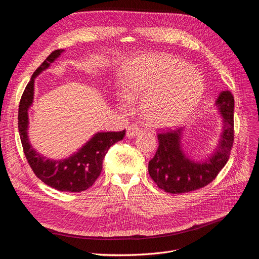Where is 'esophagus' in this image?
<instances>
[{"label":"esophagus","instance_id":"obj_1","mask_svg":"<svg viewBox=\"0 0 259 259\" xmlns=\"http://www.w3.org/2000/svg\"><path fill=\"white\" fill-rule=\"evenodd\" d=\"M140 133H141V130L137 125H135V124H132V125L127 126L126 128V137L134 138L135 136L139 135Z\"/></svg>","mask_w":259,"mask_h":259}]
</instances>
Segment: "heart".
<instances>
[{
  "label": "heart",
  "instance_id": "heart-1",
  "mask_svg": "<svg viewBox=\"0 0 259 259\" xmlns=\"http://www.w3.org/2000/svg\"><path fill=\"white\" fill-rule=\"evenodd\" d=\"M122 95L117 105L131 110L132 102L141 98L140 110L151 126L174 127L187 120L204 94L198 72L183 60L162 54H146L130 60L121 70Z\"/></svg>",
  "mask_w": 259,
  "mask_h": 259
}]
</instances>
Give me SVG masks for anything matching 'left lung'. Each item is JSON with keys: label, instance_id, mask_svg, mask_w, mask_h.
<instances>
[{"label": "left lung", "instance_id": "8db88e82", "mask_svg": "<svg viewBox=\"0 0 259 259\" xmlns=\"http://www.w3.org/2000/svg\"><path fill=\"white\" fill-rule=\"evenodd\" d=\"M221 116V134L212 153L198 159L184 149L185 127L159 134L158 149L149 161V173L158 187L169 193H185L208 185L230 158L234 141V97L221 91L214 102Z\"/></svg>", "mask_w": 259, "mask_h": 259}]
</instances>
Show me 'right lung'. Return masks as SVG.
Instances as JSON below:
<instances>
[{"instance_id": "obj_1", "label": "right lung", "mask_w": 259, "mask_h": 259, "mask_svg": "<svg viewBox=\"0 0 259 259\" xmlns=\"http://www.w3.org/2000/svg\"><path fill=\"white\" fill-rule=\"evenodd\" d=\"M64 52L63 49L51 53L30 77L20 101L18 127L25 157L37 178L59 191L80 192L91 187L100 177L106 153L112 144L123 139L125 130L122 132H97L76 152L61 159L48 158L32 146L28 136V110L34 102L35 78L49 69Z\"/></svg>"}]
</instances>
